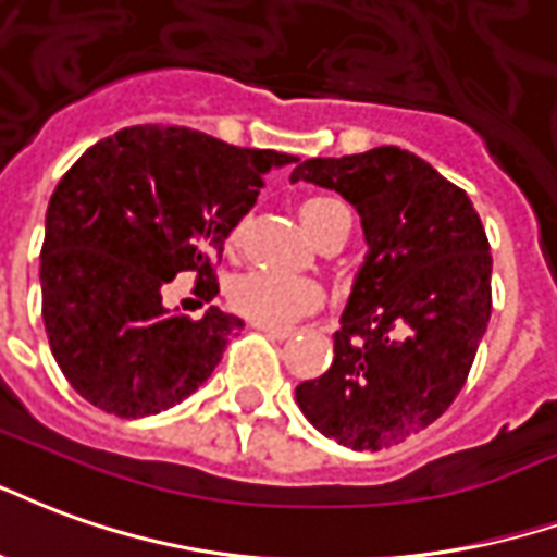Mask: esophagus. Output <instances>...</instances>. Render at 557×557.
<instances>
[{
	"mask_svg": "<svg viewBox=\"0 0 557 557\" xmlns=\"http://www.w3.org/2000/svg\"><path fill=\"white\" fill-rule=\"evenodd\" d=\"M251 326L258 329V332H263V335H270V338H275V341H287L290 335H294V329H284V326H267V323H251Z\"/></svg>",
	"mask_w": 557,
	"mask_h": 557,
	"instance_id": "1",
	"label": "esophagus"
}]
</instances>
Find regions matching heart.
I'll list each match as a JSON object with an SVG mask.
<instances>
[{
  "label": "heart",
  "mask_w": 557,
  "mask_h": 557,
  "mask_svg": "<svg viewBox=\"0 0 557 557\" xmlns=\"http://www.w3.org/2000/svg\"><path fill=\"white\" fill-rule=\"evenodd\" d=\"M299 216L308 234L320 239L338 225L350 228V207L332 198V195H314L299 207ZM243 237V225H234L228 234V246L237 249ZM231 308L243 318L267 326H290L294 320L306 318L323 306V287L314 278H290V275L273 273H243L228 287Z\"/></svg>",
  "instance_id": "obj_1"
}]
</instances>
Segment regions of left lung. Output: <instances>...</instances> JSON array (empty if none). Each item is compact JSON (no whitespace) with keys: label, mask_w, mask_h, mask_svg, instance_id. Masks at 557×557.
<instances>
[{"label":"left lung","mask_w":557,"mask_h":557,"mask_svg":"<svg viewBox=\"0 0 557 557\" xmlns=\"http://www.w3.org/2000/svg\"><path fill=\"white\" fill-rule=\"evenodd\" d=\"M290 181L344 195L368 239L335 359L296 385V404L338 445H397L433 424L472 371L493 311L481 216L460 186L395 145L299 162Z\"/></svg>","instance_id":"obj_1"}]
</instances>
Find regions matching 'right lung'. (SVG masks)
I'll return each mask as SVG.
<instances>
[{
	"instance_id": "1",
	"label": "right lung",
	"mask_w": 557,
	"mask_h": 557,
	"mask_svg": "<svg viewBox=\"0 0 557 557\" xmlns=\"http://www.w3.org/2000/svg\"><path fill=\"white\" fill-rule=\"evenodd\" d=\"M290 153L237 148L186 127L117 129L73 162L47 207L40 314L55 362L79 395L117 418L157 416L205 383L243 320L162 306L195 273L205 302L213 263L273 165Z\"/></svg>"
}]
</instances>
